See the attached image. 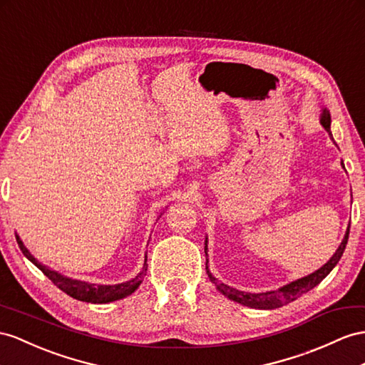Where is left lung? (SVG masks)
<instances>
[{"mask_svg": "<svg viewBox=\"0 0 365 365\" xmlns=\"http://www.w3.org/2000/svg\"><path fill=\"white\" fill-rule=\"evenodd\" d=\"M321 125L324 126V129L327 130V133H329L330 138L333 140L331 128H330L331 117H330V112L327 108H322ZM333 143H334V140H333ZM341 165L344 168L342 162H341ZM349 232H350V225L347 227V231H345V236L341 242V245L338 247L336 253L330 257V260L325 265H322L319 269H316V272L312 273V274L304 276V277L297 279V280H293V282H289V284L280 287L277 289H272V292L248 293V292H240V289H237V288H232L227 284L220 282L217 277H214L211 274L210 268H208V259H207V273H208V277H210L211 282L216 285L219 292L225 297H228L230 301H235L237 304H242V305L250 307V308H257V310H274V308H279V307L296 301L297 297H301L304 293L310 292L312 288H314L317 284L322 282V279H325L327 276L330 274L331 269L336 267V264L339 262L341 256L344 255L345 245H347V240H349ZM205 256L208 257V237H205Z\"/></svg>", "mask_w": 365, "mask_h": 365, "instance_id": "left-lung-1", "label": "left lung"}]
</instances>
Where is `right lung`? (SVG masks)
<instances>
[{
	"label": "right lung",
	"instance_id": "add662e5",
	"mask_svg": "<svg viewBox=\"0 0 365 365\" xmlns=\"http://www.w3.org/2000/svg\"><path fill=\"white\" fill-rule=\"evenodd\" d=\"M15 237L18 242V247H20V250L23 251V255L29 259L36 268H40L41 272L61 289V292L69 294L73 299H77V301L89 302V304H108V302L118 301V299H123L129 294H133L140 287V284L143 282V277L146 276L148 264H146V255H145V264H143L142 272H140L135 277L126 280V282L114 284V285H98V284L86 282V280L72 279L38 262V260L31 255V251L24 247L23 240L16 235V232H15Z\"/></svg>",
	"mask_w": 365,
	"mask_h": 365
}]
</instances>
